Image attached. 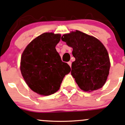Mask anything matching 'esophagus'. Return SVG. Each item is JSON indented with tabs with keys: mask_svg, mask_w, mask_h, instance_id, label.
I'll use <instances>...</instances> for the list:
<instances>
[{
	"mask_svg": "<svg viewBox=\"0 0 125 125\" xmlns=\"http://www.w3.org/2000/svg\"><path fill=\"white\" fill-rule=\"evenodd\" d=\"M68 65H69V66H70V67H71V65H72V62H71V61L68 62Z\"/></svg>",
	"mask_w": 125,
	"mask_h": 125,
	"instance_id": "1",
	"label": "esophagus"
}]
</instances>
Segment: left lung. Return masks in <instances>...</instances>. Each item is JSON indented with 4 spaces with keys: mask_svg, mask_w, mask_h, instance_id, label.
Returning a JSON list of instances; mask_svg holds the SVG:
<instances>
[{
    "mask_svg": "<svg viewBox=\"0 0 125 125\" xmlns=\"http://www.w3.org/2000/svg\"><path fill=\"white\" fill-rule=\"evenodd\" d=\"M61 39L73 48L75 60L72 63L71 75L80 89L92 92L102 87L110 68L108 53L102 43L79 31L65 34Z\"/></svg>",
    "mask_w": 125,
    "mask_h": 125,
    "instance_id": "8db88e82",
    "label": "left lung"
}]
</instances>
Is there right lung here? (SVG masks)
<instances>
[{
  "label": "right lung",
  "mask_w": 125,
  "mask_h": 125,
  "mask_svg": "<svg viewBox=\"0 0 125 125\" xmlns=\"http://www.w3.org/2000/svg\"><path fill=\"white\" fill-rule=\"evenodd\" d=\"M60 38V34L44 33L31 41L22 54V76L31 90L41 95L56 93L71 71L56 50Z\"/></svg>",
  "instance_id": "right-lung-1"
}]
</instances>
